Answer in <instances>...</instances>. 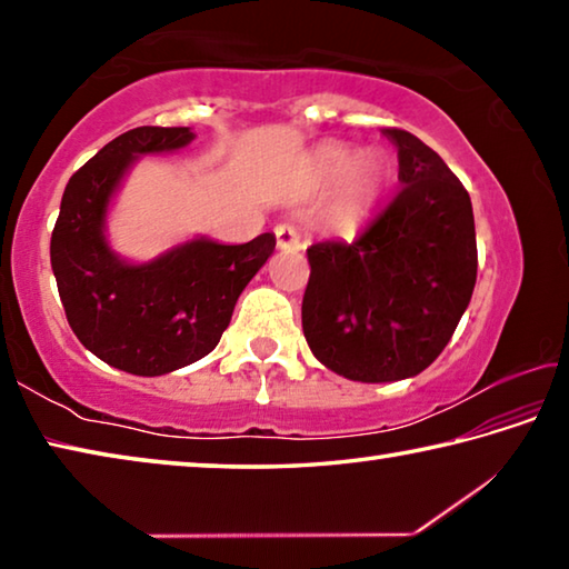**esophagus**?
Here are the masks:
<instances>
[{
	"label": "esophagus",
	"mask_w": 569,
	"mask_h": 569,
	"mask_svg": "<svg viewBox=\"0 0 569 569\" xmlns=\"http://www.w3.org/2000/svg\"><path fill=\"white\" fill-rule=\"evenodd\" d=\"M276 246L281 250H298L301 248V233L291 223L276 226Z\"/></svg>",
	"instance_id": "34e87169"
}]
</instances>
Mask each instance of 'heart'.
Returning a JSON list of instances; mask_svg holds the SVG:
<instances>
[{
  "label": "heart",
  "instance_id": "b5f03b06",
  "mask_svg": "<svg viewBox=\"0 0 569 569\" xmlns=\"http://www.w3.org/2000/svg\"><path fill=\"white\" fill-rule=\"evenodd\" d=\"M316 176L323 186H341L343 203L349 210H366L381 196L389 180V168L383 158L366 152L356 158V152L343 146L326 148L316 160Z\"/></svg>",
  "mask_w": 569,
  "mask_h": 569
}]
</instances>
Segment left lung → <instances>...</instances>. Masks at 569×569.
Masks as SVG:
<instances>
[{"mask_svg": "<svg viewBox=\"0 0 569 569\" xmlns=\"http://www.w3.org/2000/svg\"><path fill=\"white\" fill-rule=\"evenodd\" d=\"M399 156V196L353 240H323L301 321L316 359L363 383L421 373L445 351L477 283L469 192L407 130H381Z\"/></svg>", "mask_w": 569, "mask_h": 569, "instance_id": "8db88e82", "label": "left lung"}]
</instances>
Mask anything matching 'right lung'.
Listing matches in <instances>:
<instances>
[{
	"label": "right lung",
	"instance_id": "1",
	"mask_svg": "<svg viewBox=\"0 0 569 569\" xmlns=\"http://www.w3.org/2000/svg\"><path fill=\"white\" fill-rule=\"evenodd\" d=\"M192 140L190 128L122 132L67 182L52 230V271L74 336L134 377H162L213 351L238 296L276 248V236L263 233L240 246L198 236L146 263L112 250L108 213L130 168Z\"/></svg>",
	"mask_w": 569,
	"mask_h": 569
}]
</instances>
